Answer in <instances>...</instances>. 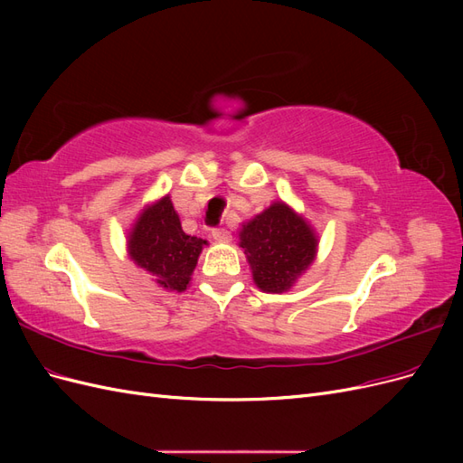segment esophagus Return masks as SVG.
<instances>
[{
    "mask_svg": "<svg viewBox=\"0 0 463 463\" xmlns=\"http://www.w3.org/2000/svg\"><path fill=\"white\" fill-rule=\"evenodd\" d=\"M213 237L218 243H228L232 240V233L226 228H216V230H213Z\"/></svg>",
    "mask_w": 463,
    "mask_h": 463,
    "instance_id": "obj_1",
    "label": "esophagus"
}]
</instances>
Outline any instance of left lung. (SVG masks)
Instances as JSON below:
<instances>
[{"instance_id": "left-lung-1", "label": "left lung", "mask_w": 463, "mask_h": 463, "mask_svg": "<svg viewBox=\"0 0 463 463\" xmlns=\"http://www.w3.org/2000/svg\"><path fill=\"white\" fill-rule=\"evenodd\" d=\"M240 247L245 250L257 288L282 293L289 291L313 264L318 237L296 210L276 201L243 223Z\"/></svg>"}]
</instances>
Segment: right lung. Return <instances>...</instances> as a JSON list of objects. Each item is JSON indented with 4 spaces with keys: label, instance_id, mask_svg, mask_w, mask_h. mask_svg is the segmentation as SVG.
Returning <instances> with one entry per match:
<instances>
[{
    "label": "right lung",
    "instance_id": "add662e5",
    "mask_svg": "<svg viewBox=\"0 0 463 463\" xmlns=\"http://www.w3.org/2000/svg\"><path fill=\"white\" fill-rule=\"evenodd\" d=\"M204 245L201 237L181 230L170 194L143 208L128 240L131 260L167 291L187 289Z\"/></svg>",
    "mask_w": 463,
    "mask_h": 463
}]
</instances>
